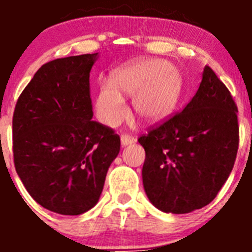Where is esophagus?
<instances>
[{"instance_id": "1", "label": "esophagus", "mask_w": 252, "mask_h": 252, "mask_svg": "<svg viewBox=\"0 0 252 252\" xmlns=\"http://www.w3.org/2000/svg\"><path fill=\"white\" fill-rule=\"evenodd\" d=\"M132 142H135V139H133L132 136H130V135H127V133H124V135H121V145L122 146L131 145Z\"/></svg>"}]
</instances>
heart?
Listing matches in <instances>:
<instances>
[{"mask_svg":"<svg viewBox=\"0 0 252 252\" xmlns=\"http://www.w3.org/2000/svg\"><path fill=\"white\" fill-rule=\"evenodd\" d=\"M182 79L177 69L159 59L136 60L116 69L110 83L99 84L95 113L108 126L119 125L126 116L124 95L132 97L133 111L145 122L166 119L177 107Z\"/></svg>","mask_w":252,"mask_h":252,"instance_id":"heart-1","label":"heart"}]
</instances>
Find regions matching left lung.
I'll list each match as a JSON object with an SVG mask.
<instances>
[{
    "label": "left lung",
    "instance_id": "left-lung-1",
    "mask_svg": "<svg viewBox=\"0 0 252 252\" xmlns=\"http://www.w3.org/2000/svg\"><path fill=\"white\" fill-rule=\"evenodd\" d=\"M237 106L208 65L183 111L139 137L145 149L142 183L162 212L189 213L216 198L239 150Z\"/></svg>",
    "mask_w": 252,
    "mask_h": 252
}]
</instances>
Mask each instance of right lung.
Here are the masks:
<instances>
[{
  "instance_id": "1",
  "label": "right lung",
  "mask_w": 252,
  "mask_h": 252,
  "mask_svg": "<svg viewBox=\"0 0 252 252\" xmlns=\"http://www.w3.org/2000/svg\"><path fill=\"white\" fill-rule=\"evenodd\" d=\"M97 54L41 65L17 99L13 162L29 194L51 212L78 216L95 206L120 136L93 121L90 72Z\"/></svg>"
}]
</instances>
